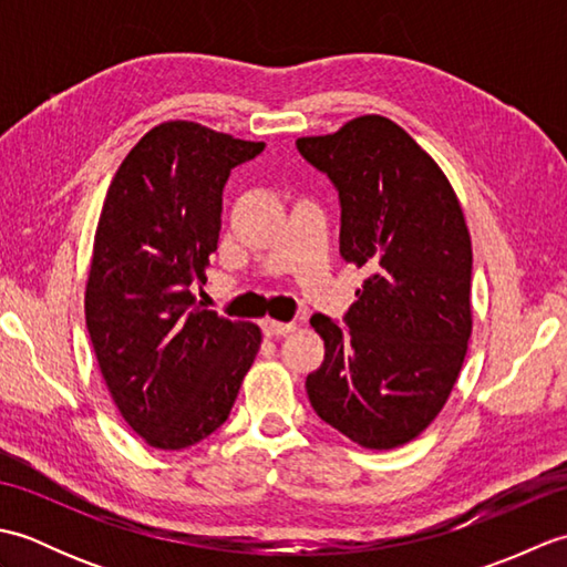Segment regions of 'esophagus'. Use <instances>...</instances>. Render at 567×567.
Returning <instances> with one entry per match:
<instances>
[{
  "instance_id": "34e87169",
  "label": "esophagus",
  "mask_w": 567,
  "mask_h": 567,
  "mask_svg": "<svg viewBox=\"0 0 567 567\" xmlns=\"http://www.w3.org/2000/svg\"><path fill=\"white\" fill-rule=\"evenodd\" d=\"M297 329V323L292 321H275V319H262V333L270 336V339H277V336H287Z\"/></svg>"
}]
</instances>
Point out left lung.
Returning <instances> with one entry per match:
<instances>
[{
    "label": "left lung",
    "instance_id": "left-lung-1",
    "mask_svg": "<svg viewBox=\"0 0 567 567\" xmlns=\"http://www.w3.org/2000/svg\"><path fill=\"white\" fill-rule=\"evenodd\" d=\"M341 197V258L368 272L348 329L311 317L323 363L307 378L315 412L370 451L416 439L449 402L473 333V244L439 163L380 114L297 138Z\"/></svg>",
    "mask_w": 567,
    "mask_h": 567
}]
</instances>
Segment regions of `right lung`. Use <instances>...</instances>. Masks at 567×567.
I'll return each instance as SVG.
<instances>
[{
	"mask_svg": "<svg viewBox=\"0 0 567 567\" xmlns=\"http://www.w3.org/2000/svg\"><path fill=\"white\" fill-rule=\"evenodd\" d=\"M265 143L163 122L106 189L84 285V319L112 400L141 441L183 451L219 429L260 351L252 321L197 305L221 231L231 167Z\"/></svg>",
	"mask_w": 567,
	"mask_h": 567,
	"instance_id": "add662e5",
	"label": "right lung"
}]
</instances>
